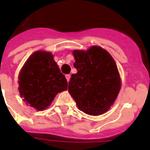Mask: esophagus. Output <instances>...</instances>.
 <instances>
[{
    "label": "esophagus",
    "instance_id": "obj_1",
    "mask_svg": "<svg viewBox=\"0 0 150 150\" xmlns=\"http://www.w3.org/2000/svg\"><path fill=\"white\" fill-rule=\"evenodd\" d=\"M65 77H66V79H67V81L69 82V80H70V78H71V75H70V74H67V75H65Z\"/></svg>",
    "mask_w": 150,
    "mask_h": 150
}]
</instances>
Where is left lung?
<instances>
[{
	"instance_id": "8db88e82",
	"label": "left lung",
	"mask_w": 150,
	"mask_h": 150,
	"mask_svg": "<svg viewBox=\"0 0 150 150\" xmlns=\"http://www.w3.org/2000/svg\"><path fill=\"white\" fill-rule=\"evenodd\" d=\"M74 67L68 91L80 110L88 115L103 114L116 100L121 88L117 66L110 53L100 46L87 51L74 50Z\"/></svg>"
}]
</instances>
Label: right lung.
<instances>
[{
	"instance_id": "1",
	"label": "right lung",
	"mask_w": 150,
	"mask_h": 150,
	"mask_svg": "<svg viewBox=\"0 0 150 150\" xmlns=\"http://www.w3.org/2000/svg\"><path fill=\"white\" fill-rule=\"evenodd\" d=\"M67 89L65 76L50 52H35L18 76V90L23 100L38 110L48 107L59 92Z\"/></svg>"
}]
</instances>
